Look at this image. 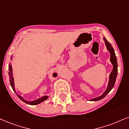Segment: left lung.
I'll return each instance as SVG.
<instances>
[{
  "label": "left lung",
  "mask_w": 129,
  "mask_h": 129,
  "mask_svg": "<svg viewBox=\"0 0 129 129\" xmlns=\"http://www.w3.org/2000/svg\"><path fill=\"white\" fill-rule=\"evenodd\" d=\"M103 40L105 41V45L106 47V48L108 50V51L110 52V61L112 63V64L113 65V69H112V72L109 75V82L108 84L107 88L106 89V90L105 91L104 93H103L101 96L98 97V98L92 99H90V101H99V100L102 99L103 98H104L106 95L108 94L111 90H112V88H113L114 85H115L116 78H117V72H118V64H117V57H116V55L115 54V52H114V50L112 48L111 44L109 43L108 41L106 40L105 38H103Z\"/></svg>",
  "instance_id": "left-lung-1"
}]
</instances>
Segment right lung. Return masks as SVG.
Wrapping results in <instances>:
<instances>
[{
	"label": "right lung",
	"instance_id": "right-lung-1",
	"mask_svg": "<svg viewBox=\"0 0 129 129\" xmlns=\"http://www.w3.org/2000/svg\"><path fill=\"white\" fill-rule=\"evenodd\" d=\"M11 60L12 59V57H11ZM8 69H9V81H10V84H11V87H12V89H13L14 91H15V93H16V94L17 95V96H18V98H20L22 101L24 102V103H27V104L31 105H38V104H39V103H42V102H44V101H45L46 99H47L48 98V96H44L41 97V98H39V99H38L35 100V101H26V100L22 98V96H20V95L18 94L17 93V92H16L15 90V85H14V78H13V75H12V66H11V63H9V64ZM57 75V74H56V73H54L53 75H52V76H53L54 77H56Z\"/></svg>",
	"mask_w": 129,
	"mask_h": 129
}]
</instances>
